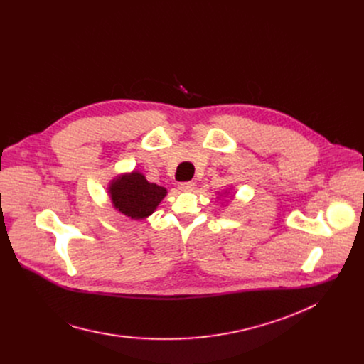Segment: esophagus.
I'll return each instance as SVG.
<instances>
[{"label":"esophagus","mask_w":364,"mask_h":364,"mask_svg":"<svg viewBox=\"0 0 364 364\" xmlns=\"http://www.w3.org/2000/svg\"><path fill=\"white\" fill-rule=\"evenodd\" d=\"M178 188H180L181 191H193V190L196 188V183H193V181L180 183V184H178Z\"/></svg>","instance_id":"1"}]
</instances>
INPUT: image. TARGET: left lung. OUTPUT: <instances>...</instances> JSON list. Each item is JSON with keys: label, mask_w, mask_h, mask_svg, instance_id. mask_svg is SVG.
I'll return each mask as SVG.
<instances>
[{"label": "left lung", "mask_w": 364, "mask_h": 364, "mask_svg": "<svg viewBox=\"0 0 364 364\" xmlns=\"http://www.w3.org/2000/svg\"><path fill=\"white\" fill-rule=\"evenodd\" d=\"M229 193H230V191H225V194H229Z\"/></svg>", "instance_id": "obj_1"}]
</instances>
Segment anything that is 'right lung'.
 Here are the masks:
<instances>
[{
	"label": "right lung",
	"instance_id": "1",
	"mask_svg": "<svg viewBox=\"0 0 364 364\" xmlns=\"http://www.w3.org/2000/svg\"><path fill=\"white\" fill-rule=\"evenodd\" d=\"M108 194L115 209L134 220L151 216L167 194V188L149 183L136 170L111 180Z\"/></svg>",
	"mask_w": 364,
	"mask_h": 364
}]
</instances>
